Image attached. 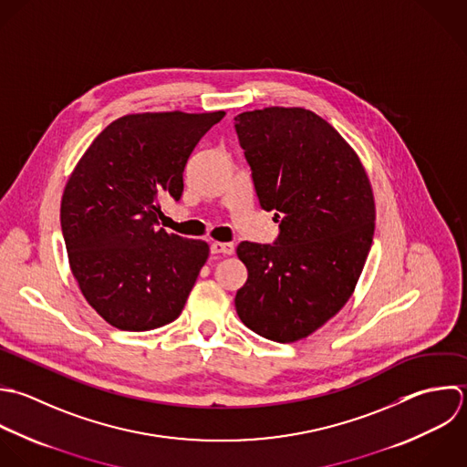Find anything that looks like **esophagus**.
I'll list each match as a JSON object with an SVG mask.
<instances>
[{
  "instance_id": "obj_1",
  "label": "esophagus",
  "mask_w": 467,
  "mask_h": 467,
  "mask_svg": "<svg viewBox=\"0 0 467 467\" xmlns=\"http://www.w3.org/2000/svg\"><path fill=\"white\" fill-rule=\"evenodd\" d=\"M211 253L213 254H233L234 253V245L227 244V242H213L211 244Z\"/></svg>"
}]
</instances>
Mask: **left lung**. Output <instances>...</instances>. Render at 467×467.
<instances>
[{"mask_svg":"<svg viewBox=\"0 0 467 467\" xmlns=\"http://www.w3.org/2000/svg\"><path fill=\"white\" fill-rule=\"evenodd\" d=\"M234 129L260 205L280 222L275 245L242 242L236 249L249 273L236 313L267 340L296 342L355 293L375 234L373 187L355 149L313 110H247Z\"/></svg>","mask_w":467,"mask_h":467,"instance_id":"8db88e82","label":"left lung"}]
</instances>
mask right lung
I'll use <instances>...</instances> for the list:
<instances>
[{
  "label": "right lung",
  "mask_w": 467,
  "mask_h": 467,
  "mask_svg": "<svg viewBox=\"0 0 467 467\" xmlns=\"http://www.w3.org/2000/svg\"><path fill=\"white\" fill-rule=\"evenodd\" d=\"M223 116L125 114L94 138L68 176L59 209L68 265L112 327L150 331L180 317L209 245L158 227L160 200H180L192 149Z\"/></svg>",
  "instance_id": "right-lung-1"
}]
</instances>
